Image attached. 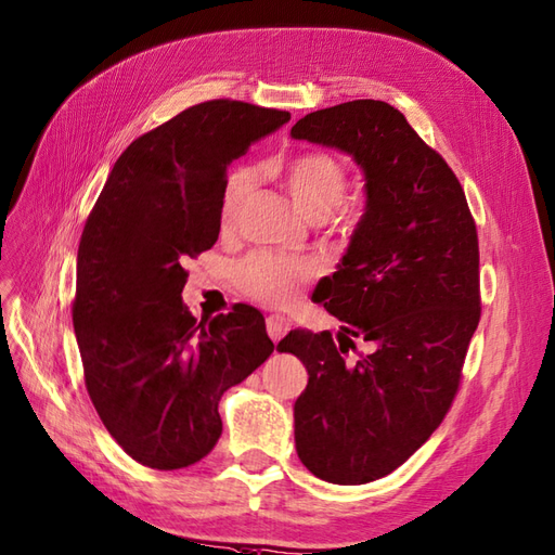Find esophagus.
<instances>
[{"instance_id": "obj_1", "label": "esophagus", "mask_w": 555, "mask_h": 555, "mask_svg": "<svg viewBox=\"0 0 555 555\" xmlns=\"http://www.w3.org/2000/svg\"><path fill=\"white\" fill-rule=\"evenodd\" d=\"M288 331H291V321L288 319H283L279 314L267 317V333H269V337L274 339V343H279V339L286 335Z\"/></svg>"}]
</instances>
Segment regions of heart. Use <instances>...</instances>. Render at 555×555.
I'll use <instances>...</instances> for the list:
<instances>
[{
	"label": "heart",
	"instance_id": "heart-1",
	"mask_svg": "<svg viewBox=\"0 0 555 555\" xmlns=\"http://www.w3.org/2000/svg\"><path fill=\"white\" fill-rule=\"evenodd\" d=\"M279 180L291 194L293 204L307 218L328 224L333 230H347L361 218L357 204L343 202L347 192L349 173L347 166L328 152H302L295 154L279 168ZM253 178L248 170H234L227 178L220 227L222 232H232L244 218L250 198ZM319 274V267L309 258L276 253H253L238 264V286L255 302L267 307H288Z\"/></svg>",
	"mask_w": 555,
	"mask_h": 555
}]
</instances>
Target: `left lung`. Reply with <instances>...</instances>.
I'll return each mask as SVG.
<instances>
[{"instance_id":"left-lung-1","label":"left lung","mask_w":555,"mask_h":555,"mask_svg":"<svg viewBox=\"0 0 555 555\" xmlns=\"http://www.w3.org/2000/svg\"><path fill=\"white\" fill-rule=\"evenodd\" d=\"M291 135L349 152L365 170V216L314 293L343 333L335 343L297 328L276 347L309 373L295 401L297 457L323 480L363 486L422 448L460 391L480 321L476 220L448 162L389 103L317 109ZM357 338L372 349L359 352Z\"/></svg>"}]
</instances>
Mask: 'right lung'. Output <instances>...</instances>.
<instances>
[{"label":"right lung","mask_w":555,"mask_h":555,"mask_svg":"<svg viewBox=\"0 0 555 555\" xmlns=\"http://www.w3.org/2000/svg\"><path fill=\"white\" fill-rule=\"evenodd\" d=\"M291 115L232 98L182 109L121 152L83 224L73 323L83 385L138 464L173 472L216 448L220 396L274 351L248 305L196 323L188 258L220 234L227 166Z\"/></svg>","instance_id":"add662e5"}]
</instances>
